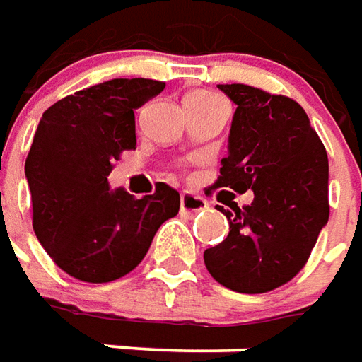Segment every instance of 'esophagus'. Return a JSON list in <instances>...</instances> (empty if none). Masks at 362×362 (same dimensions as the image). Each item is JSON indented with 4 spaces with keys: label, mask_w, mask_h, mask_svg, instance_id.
I'll use <instances>...</instances> for the list:
<instances>
[{
    "label": "esophagus",
    "mask_w": 362,
    "mask_h": 362,
    "mask_svg": "<svg viewBox=\"0 0 362 362\" xmlns=\"http://www.w3.org/2000/svg\"><path fill=\"white\" fill-rule=\"evenodd\" d=\"M206 199L199 198V196H194V194H189V192H184L180 196V211L182 214H186V216H196L199 211H204L207 209Z\"/></svg>",
    "instance_id": "1"
}]
</instances>
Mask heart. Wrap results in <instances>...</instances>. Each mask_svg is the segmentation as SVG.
Segmentation results:
<instances>
[{
    "mask_svg": "<svg viewBox=\"0 0 362 362\" xmlns=\"http://www.w3.org/2000/svg\"><path fill=\"white\" fill-rule=\"evenodd\" d=\"M211 100H221L219 95L216 93H209V92H189L186 95V100L184 103H189V102H211Z\"/></svg>",
    "mask_w": 362,
    "mask_h": 362,
    "instance_id": "obj_1",
    "label": "heart"
}]
</instances>
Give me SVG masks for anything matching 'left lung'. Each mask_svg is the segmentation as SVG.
<instances>
[{"mask_svg":"<svg viewBox=\"0 0 362 362\" xmlns=\"http://www.w3.org/2000/svg\"><path fill=\"white\" fill-rule=\"evenodd\" d=\"M237 105L229 155L211 189L245 194L251 206L217 209L229 221L227 239L206 249L204 262L221 286L264 294L304 269L329 219V163L322 139L288 95L247 84H219ZM231 194V192H229ZM235 196V194H233Z\"/></svg>","mask_w":362,"mask_h":362,"instance_id":"left-lung-1","label":"left lung"}]
</instances>
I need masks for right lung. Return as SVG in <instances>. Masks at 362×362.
<instances>
[{"label": "right lung", "instance_id": "1", "mask_svg": "<svg viewBox=\"0 0 362 362\" xmlns=\"http://www.w3.org/2000/svg\"><path fill=\"white\" fill-rule=\"evenodd\" d=\"M164 82L115 78L62 98L42 113L25 176L39 243L70 276L102 284L145 259L158 227L178 214L180 194L156 182L137 199L111 192L107 176L123 151L137 146L135 110Z\"/></svg>", "mask_w": 362, "mask_h": 362}]
</instances>
